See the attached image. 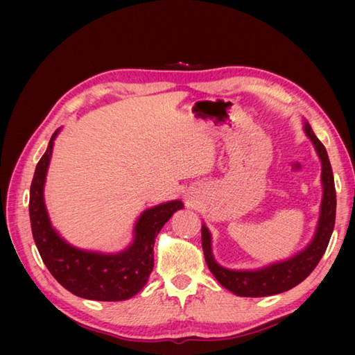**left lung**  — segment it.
Returning <instances> with one entry per match:
<instances>
[{"instance_id":"left-lung-1","label":"left lung","mask_w":355,"mask_h":355,"mask_svg":"<svg viewBox=\"0 0 355 355\" xmlns=\"http://www.w3.org/2000/svg\"><path fill=\"white\" fill-rule=\"evenodd\" d=\"M304 131H306L307 137L315 145V150L319 155L320 163H322V181L324 193H322V202H320V215L318 220V228L313 241L292 259H287L284 261L272 263V265L255 269V270H234L222 268L219 263H216L215 257L211 252V236L209 228L202 225L201 228V239H202V250L205 263L210 269V272L220 286L225 289L233 292L237 296H251V298H257V296H270L277 293H283L286 291H291L292 287L298 286L304 282L311 272L318 266L319 260L327 250L329 237L333 234L334 222H336V187H334V177L333 169L329 164V159L325 146L322 142L313 133L309 122H304Z\"/></svg>"}]
</instances>
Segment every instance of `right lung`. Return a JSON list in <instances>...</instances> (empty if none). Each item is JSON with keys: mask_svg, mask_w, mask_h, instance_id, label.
<instances>
[{"mask_svg": "<svg viewBox=\"0 0 355 355\" xmlns=\"http://www.w3.org/2000/svg\"><path fill=\"white\" fill-rule=\"evenodd\" d=\"M51 136L39 160L30 187L31 233L37 251L51 275L66 291L94 301H123L144 289L154 268V239L183 202L175 200L145 210L136 222L135 241L118 254H101L73 248L57 234L44 202V184L51 160Z\"/></svg>", "mask_w": 355, "mask_h": 355, "instance_id": "add662e5", "label": "right lung"}]
</instances>
